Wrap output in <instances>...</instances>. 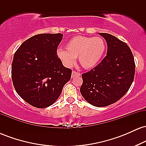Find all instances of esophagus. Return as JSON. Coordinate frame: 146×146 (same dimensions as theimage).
<instances>
[{
	"instance_id": "1",
	"label": "esophagus",
	"mask_w": 146,
	"mask_h": 146,
	"mask_svg": "<svg viewBox=\"0 0 146 146\" xmlns=\"http://www.w3.org/2000/svg\"><path fill=\"white\" fill-rule=\"evenodd\" d=\"M75 76H80V73H79L76 71H73L72 72V78H75Z\"/></svg>"
}]
</instances>
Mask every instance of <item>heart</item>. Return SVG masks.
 I'll return each instance as SVG.
<instances>
[{
    "label": "heart",
    "instance_id": "1",
    "mask_svg": "<svg viewBox=\"0 0 146 146\" xmlns=\"http://www.w3.org/2000/svg\"><path fill=\"white\" fill-rule=\"evenodd\" d=\"M66 49L58 48L57 56L65 66H71L78 57L79 62L85 68H93L105 53L106 43L99 37L76 36L66 44Z\"/></svg>",
    "mask_w": 146,
    "mask_h": 146
}]
</instances>
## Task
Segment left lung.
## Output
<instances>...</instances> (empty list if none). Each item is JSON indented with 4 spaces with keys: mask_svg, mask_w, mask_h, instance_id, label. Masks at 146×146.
<instances>
[{
    "mask_svg": "<svg viewBox=\"0 0 146 146\" xmlns=\"http://www.w3.org/2000/svg\"><path fill=\"white\" fill-rule=\"evenodd\" d=\"M107 43L106 56L98 66L82 75L80 93L96 107L109 106L129 90L135 73L134 56L126 43L109 33H99Z\"/></svg>",
    "mask_w": 146,
    "mask_h": 146,
    "instance_id": "left-lung-1",
    "label": "left lung"
}]
</instances>
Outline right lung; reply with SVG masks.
I'll list each match as a JSON object with an SVG mask.
<instances>
[{
  "label": "right lung",
  "mask_w": 146,
  "mask_h": 146,
  "mask_svg": "<svg viewBox=\"0 0 146 146\" xmlns=\"http://www.w3.org/2000/svg\"><path fill=\"white\" fill-rule=\"evenodd\" d=\"M62 33H41L22 44L14 53L11 78L15 90L25 102L38 108L50 106L58 100L71 69L57 56Z\"/></svg>",
  "instance_id": "right-lung-1"
}]
</instances>
